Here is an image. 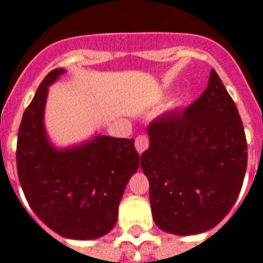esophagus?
Masks as SVG:
<instances>
[{
  "instance_id": "34e87169",
  "label": "esophagus",
  "mask_w": 263,
  "mask_h": 263,
  "mask_svg": "<svg viewBox=\"0 0 263 263\" xmlns=\"http://www.w3.org/2000/svg\"><path fill=\"white\" fill-rule=\"evenodd\" d=\"M148 143H150V140H148L147 135H139L138 138H136L135 147H136V150L139 152V154H142L144 150H147Z\"/></svg>"
}]
</instances>
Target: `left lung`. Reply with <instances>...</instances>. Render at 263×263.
I'll return each mask as SVG.
<instances>
[{"label":"left lung","instance_id":"8db88e82","mask_svg":"<svg viewBox=\"0 0 263 263\" xmlns=\"http://www.w3.org/2000/svg\"><path fill=\"white\" fill-rule=\"evenodd\" d=\"M142 169L153 218L162 231L195 235L220 224L236 202L247 168V140L237 107L212 69L209 84L185 110L148 124Z\"/></svg>","mask_w":263,"mask_h":263}]
</instances>
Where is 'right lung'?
Instances as JSON below:
<instances>
[{
  "instance_id": "obj_1",
  "label": "right lung",
  "mask_w": 263,
  "mask_h": 263,
  "mask_svg": "<svg viewBox=\"0 0 263 263\" xmlns=\"http://www.w3.org/2000/svg\"><path fill=\"white\" fill-rule=\"evenodd\" d=\"M63 73V68L47 73L23 115L17 175L27 202L43 224L64 237L88 240L115 227L125 185L142 157L134 139L105 135L65 150L51 146L43 110L49 86Z\"/></svg>"
}]
</instances>
